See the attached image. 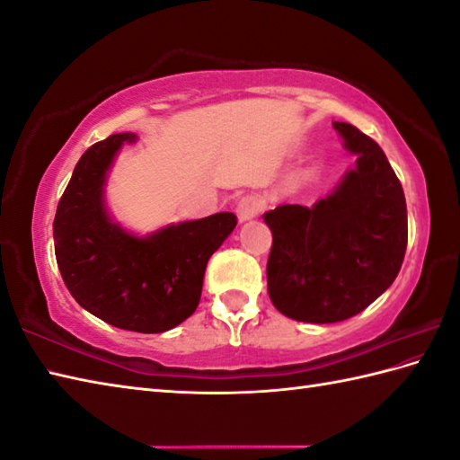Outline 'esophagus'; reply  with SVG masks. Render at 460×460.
<instances>
[{
    "instance_id": "34e87169",
    "label": "esophagus",
    "mask_w": 460,
    "mask_h": 460,
    "mask_svg": "<svg viewBox=\"0 0 460 460\" xmlns=\"http://www.w3.org/2000/svg\"><path fill=\"white\" fill-rule=\"evenodd\" d=\"M263 209V201L259 199L257 195H245L243 199L237 203V217L239 221H249L257 217V215Z\"/></svg>"
}]
</instances>
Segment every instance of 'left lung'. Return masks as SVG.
Returning <instances> with one entry per match:
<instances>
[{
  "mask_svg": "<svg viewBox=\"0 0 460 460\" xmlns=\"http://www.w3.org/2000/svg\"><path fill=\"white\" fill-rule=\"evenodd\" d=\"M357 164L313 207L263 215L273 233L267 289L277 311L303 323H339L365 311L397 279L407 251V203L383 149L335 121Z\"/></svg>",
  "mask_w": 460,
  "mask_h": 460,
  "instance_id": "left-lung-1",
  "label": "left lung"
}]
</instances>
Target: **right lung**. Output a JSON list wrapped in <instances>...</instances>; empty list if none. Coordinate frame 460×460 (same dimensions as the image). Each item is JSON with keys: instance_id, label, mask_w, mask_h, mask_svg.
Listing matches in <instances>:
<instances>
[{"instance_id": "right-lung-1", "label": "right lung", "mask_w": 460, "mask_h": 460, "mask_svg": "<svg viewBox=\"0 0 460 460\" xmlns=\"http://www.w3.org/2000/svg\"><path fill=\"white\" fill-rule=\"evenodd\" d=\"M135 133H115L89 147L63 191L53 241L63 283L74 299L110 325L164 332L195 313L207 261L235 229L233 213L167 225L137 237L111 221L107 171Z\"/></svg>"}]
</instances>
